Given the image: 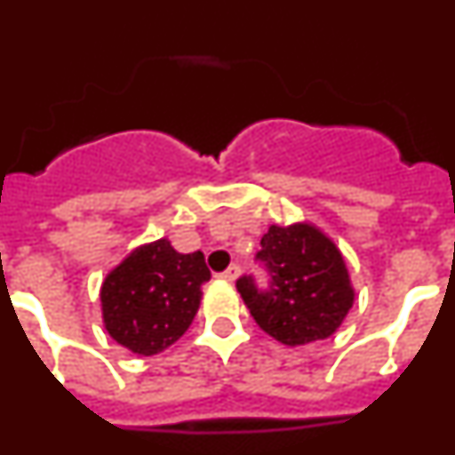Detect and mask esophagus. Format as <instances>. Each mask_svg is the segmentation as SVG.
<instances>
[{"mask_svg":"<svg viewBox=\"0 0 455 455\" xmlns=\"http://www.w3.org/2000/svg\"><path fill=\"white\" fill-rule=\"evenodd\" d=\"M220 277H223L225 283H235L236 277H239V267H236V264H232V267L228 268V271L220 273Z\"/></svg>","mask_w":455,"mask_h":455,"instance_id":"1","label":"esophagus"}]
</instances>
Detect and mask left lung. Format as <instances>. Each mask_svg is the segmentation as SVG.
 <instances>
[{
  "label": "left lung",
  "mask_w": 455,
  "mask_h": 455,
  "mask_svg": "<svg viewBox=\"0 0 455 455\" xmlns=\"http://www.w3.org/2000/svg\"><path fill=\"white\" fill-rule=\"evenodd\" d=\"M257 257L271 273L268 291H259L252 277L236 280L257 325L284 347L335 335L355 300L347 259L335 241L307 220L271 225Z\"/></svg>",
  "instance_id": "8db88e82"
}]
</instances>
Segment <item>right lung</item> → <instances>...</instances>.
I'll use <instances>...</instances> for the list:
<instances>
[{"label":"right lung","instance_id":"obj_1","mask_svg":"<svg viewBox=\"0 0 455 455\" xmlns=\"http://www.w3.org/2000/svg\"><path fill=\"white\" fill-rule=\"evenodd\" d=\"M209 277L200 251L184 255L166 236L136 246L102 280L104 328L136 355H156L187 332Z\"/></svg>","mask_w":455,"mask_h":455}]
</instances>
